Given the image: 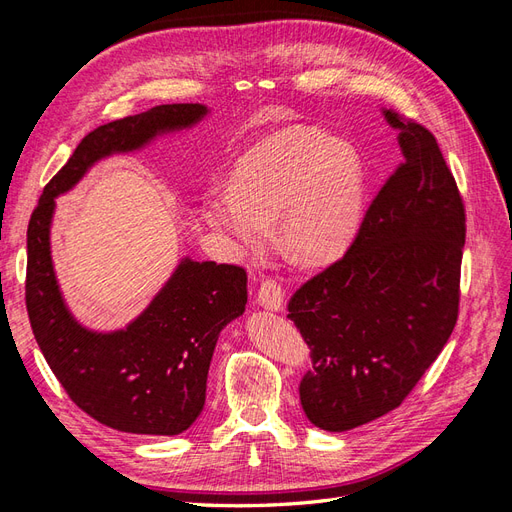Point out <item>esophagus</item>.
I'll list each match as a JSON object with an SVG mask.
<instances>
[{
	"mask_svg": "<svg viewBox=\"0 0 512 512\" xmlns=\"http://www.w3.org/2000/svg\"><path fill=\"white\" fill-rule=\"evenodd\" d=\"M258 303L262 307L271 309V312H280L284 307V290L282 284L275 280V277H265L258 288Z\"/></svg>",
	"mask_w": 512,
	"mask_h": 512,
	"instance_id": "esophagus-1",
	"label": "esophagus"
}]
</instances>
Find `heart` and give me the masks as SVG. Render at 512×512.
Returning a JSON list of instances; mask_svg holds the SVG:
<instances>
[{"mask_svg":"<svg viewBox=\"0 0 512 512\" xmlns=\"http://www.w3.org/2000/svg\"><path fill=\"white\" fill-rule=\"evenodd\" d=\"M363 166L354 149L314 130H286L247 151L232 170L230 194L205 205L207 224L241 252H260L280 222L290 258L322 265L346 252L361 222Z\"/></svg>","mask_w":512,"mask_h":512,"instance_id":"heart-1","label":"heart"}]
</instances>
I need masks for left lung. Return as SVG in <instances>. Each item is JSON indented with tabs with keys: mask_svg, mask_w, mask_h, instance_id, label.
Instances as JSON below:
<instances>
[{
	"mask_svg": "<svg viewBox=\"0 0 512 512\" xmlns=\"http://www.w3.org/2000/svg\"><path fill=\"white\" fill-rule=\"evenodd\" d=\"M404 160L342 258L297 288L288 318L312 356L299 384L309 421L348 431L404 404L451 337L466 207L440 145L389 108Z\"/></svg>",
	"mask_w": 512,
	"mask_h": 512,
	"instance_id": "left-lung-1",
	"label": "left lung"
}]
</instances>
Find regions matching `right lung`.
I'll use <instances>...</instances> for the list:
<instances>
[{
  "label": "right lung",
  "mask_w": 512,
  "mask_h": 512,
  "mask_svg": "<svg viewBox=\"0 0 512 512\" xmlns=\"http://www.w3.org/2000/svg\"><path fill=\"white\" fill-rule=\"evenodd\" d=\"M205 111L200 104H162L89 132L44 185L29 218L25 305L36 342L74 404L117 431L177 436L196 421L220 331L245 309L247 273L239 265L183 260L126 331L91 333L70 316L53 273L49 226L55 196L70 190L102 156L192 126Z\"/></svg>",
  "instance_id": "obj_1"
}]
</instances>
